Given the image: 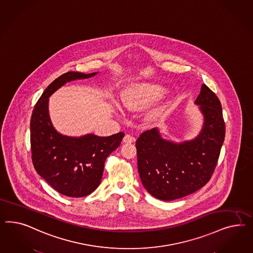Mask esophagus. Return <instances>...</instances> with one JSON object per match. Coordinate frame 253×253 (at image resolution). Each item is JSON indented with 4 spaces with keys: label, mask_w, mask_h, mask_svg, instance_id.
<instances>
[{
    "label": "esophagus",
    "mask_w": 253,
    "mask_h": 253,
    "mask_svg": "<svg viewBox=\"0 0 253 253\" xmlns=\"http://www.w3.org/2000/svg\"><path fill=\"white\" fill-rule=\"evenodd\" d=\"M134 140H135L134 137H132L130 134H126V135L123 137V143H125V144H130V143H132Z\"/></svg>",
    "instance_id": "34e87169"
}]
</instances>
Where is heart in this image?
Here are the masks:
<instances>
[{
    "label": "heart",
    "mask_w": 253,
    "mask_h": 253,
    "mask_svg": "<svg viewBox=\"0 0 253 253\" xmlns=\"http://www.w3.org/2000/svg\"><path fill=\"white\" fill-rule=\"evenodd\" d=\"M166 89L159 84H138L131 85L123 94L124 107L129 110H139L161 99Z\"/></svg>",
    "instance_id": "b5f03b06"
}]
</instances>
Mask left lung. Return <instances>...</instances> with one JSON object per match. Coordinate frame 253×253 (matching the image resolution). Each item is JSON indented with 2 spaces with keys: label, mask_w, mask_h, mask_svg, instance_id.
<instances>
[{
  "label": "left lung",
  "mask_w": 253,
  "mask_h": 253,
  "mask_svg": "<svg viewBox=\"0 0 253 253\" xmlns=\"http://www.w3.org/2000/svg\"><path fill=\"white\" fill-rule=\"evenodd\" d=\"M195 104L203 125L194 139L169 141L153 128L140 134L135 143L142 184L156 199L170 201L188 196L207 184L214 171L225 135L222 105L206 84Z\"/></svg>",
  "instance_id": "1"
}]
</instances>
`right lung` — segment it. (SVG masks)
Returning a JSON list of instances; mask_svg holds the SVG:
<instances>
[{
	"label": "right lung",
	"instance_id": "right-lung-1",
	"mask_svg": "<svg viewBox=\"0 0 253 253\" xmlns=\"http://www.w3.org/2000/svg\"><path fill=\"white\" fill-rule=\"evenodd\" d=\"M69 71L49 85L32 111L31 146L33 166L54 190L69 198H82L94 191L100 183L107 156L118 148L123 131L101 137L92 133L67 136L54 129L49 116V97L63 85L95 76Z\"/></svg>",
	"mask_w": 253,
	"mask_h": 253
}]
</instances>
